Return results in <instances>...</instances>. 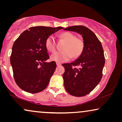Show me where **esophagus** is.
<instances>
[{
	"instance_id": "obj_1",
	"label": "esophagus",
	"mask_w": 122,
	"mask_h": 122,
	"mask_svg": "<svg viewBox=\"0 0 122 122\" xmlns=\"http://www.w3.org/2000/svg\"><path fill=\"white\" fill-rule=\"evenodd\" d=\"M56 66H61V63H56Z\"/></svg>"
}]
</instances>
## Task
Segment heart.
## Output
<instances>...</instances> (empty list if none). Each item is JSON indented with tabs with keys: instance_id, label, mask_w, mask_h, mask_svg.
<instances>
[{
	"instance_id": "1",
	"label": "heart",
	"mask_w": 122,
	"mask_h": 122,
	"mask_svg": "<svg viewBox=\"0 0 122 122\" xmlns=\"http://www.w3.org/2000/svg\"><path fill=\"white\" fill-rule=\"evenodd\" d=\"M59 37L66 42L63 46V51H56L51 56V61L58 63L64 62L69 61L72 56L74 58H78L81 54L84 49V41L80 38H76L73 33L68 31L61 33ZM45 46L46 49L51 52L56 50L54 40L52 36H49L45 41Z\"/></svg>"
}]
</instances>
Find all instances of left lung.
Listing matches in <instances>:
<instances>
[{"instance_id": "8db88e82", "label": "left lung", "mask_w": 122, "mask_h": 122, "mask_svg": "<svg viewBox=\"0 0 122 122\" xmlns=\"http://www.w3.org/2000/svg\"><path fill=\"white\" fill-rule=\"evenodd\" d=\"M63 29L81 35L84 44L82 53L76 61L62 64L65 69L64 87L73 96H84L96 88L102 77L105 64L102 46L96 34L86 26L76 25Z\"/></svg>"}]
</instances>
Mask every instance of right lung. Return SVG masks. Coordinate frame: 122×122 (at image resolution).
Instances as JSON below:
<instances>
[{
    "instance_id": "add662e5",
    "label": "right lung",
    "mask_w": 122,
    "mask_h": 122,
    "mask_svg": "<svg viewBox=\"0 0 122 122\" xmlns=\"http://www.w3.org/2000/svg\"><path fill=\"white\" fill-rule=\"evenodd\" d=\"M63 29L61 26H33L20 35L14 41L10 64L16 84L30 93L46 88L56 68L54 61L49 58L45 41L48 36Z\"/></svg>"
}]
</instances>
